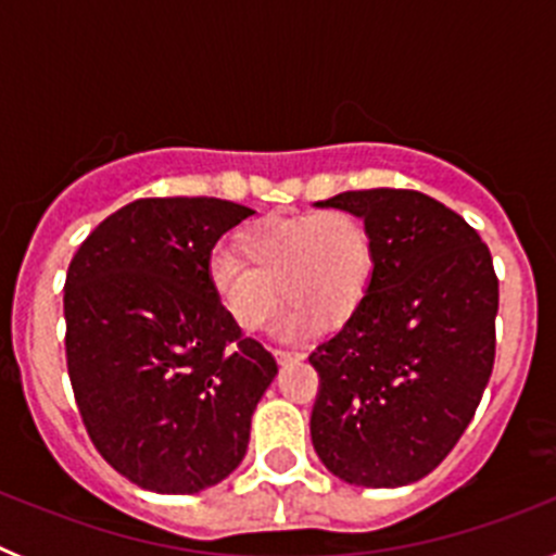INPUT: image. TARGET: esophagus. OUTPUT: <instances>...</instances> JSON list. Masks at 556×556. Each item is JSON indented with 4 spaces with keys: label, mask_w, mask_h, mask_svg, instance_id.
<instances>
[{
    "label": "esophagus",
    "mask_w": 556,
    "mask_h": 556,
    "mask_svg": "<svg viewBox=\"0 0 556 556\" xmlns=\"http://www.w3.org/2000/svg\"><path fill=\"white\" fill-rule=\"evenodd\" d=\"M273 353H275V358H278V362H292V358H303L301 351H289V348H273Z\"/></svg>",
    "instance_id": "esophagus-1"
}]
</instances>
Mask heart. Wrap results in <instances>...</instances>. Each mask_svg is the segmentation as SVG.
<instances>
[{"mask_svg":"<svg viewBox=\"0 0 556 556\" xmlns=\"http://www.w3.org/2000/svg\"><path fill=\"white\" fill-rule=\"evenodd\" d=\"M236 255H211L205 278L217 306L242 331H262L283 298L278 331L303 337L314 328H342L365 303L376 275L370 230L351 211H312L250 225Z\"/></svg>","mask_w":556,"mask_h":556,"instance_id":"obj_1","label":"heart"}]
</instances>
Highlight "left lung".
Instances as JSON below:
<instances>
[{"instance_id": "1", "label": "left lung", "mask_w": 556, "mask_h": 556, "mask_svg": "<svg viewBox=\"0 0 556 556\" xmlns=\"http://www.w3.org/2000/svg\"><path fill=\"white\" fill-rule=\"evenodd\" d=\"M317 205L365 219L376 275L356 317L308 356L320 376L314 451L348 484L404 488L451 454L490 381L493 255L420 191H342Z\"/></svg>"}]
</instances>
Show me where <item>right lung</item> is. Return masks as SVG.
I'll use <instances>...</instances> for the list:
<instances>
[{"instance_id":"right-lung-1","label":"right lung","mask_w":556,"mask_h":556,"mask_svg":"<svg viewBox=\"0 0 556 556\" xmlns=\"http://www.w3.org/2000/svg\"><path fill=\"white\" fill-rule=\"evenodd\" d=\"M255 214L217 198H144L102 219L68 264L66 367L113 470L166 495L233 473L278 365L217 306L205 267Z\"/></svg>"}]
</instances>
